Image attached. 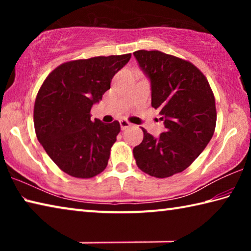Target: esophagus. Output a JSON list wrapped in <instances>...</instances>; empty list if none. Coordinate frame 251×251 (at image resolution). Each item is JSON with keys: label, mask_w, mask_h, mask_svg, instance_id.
I'll use <instances>...</instances> for the list:
<instances>
[{"label": "esophagus", "mask_w": 251, "mask_h": 251, "mask_svg": "<svg viewBox=\"0 0 251 251\" xmlns=\"http://www.w3.org/2000/svg\"><path fill=\"white\" fill-rule=\"evenodd\" d=\"M120 124H121V127H122L123 130L126 129V128H128V127L131 126L130 123H129L128 121H126V120H122V121L120 122Z\"/></svg>", "instance_id": "esophagus-1"}]
</instances>
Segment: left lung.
<instances>
[{"instance_id":"1","label":"left lung","mask_w":251,"mask_h":251,"mask_svg":"<svg viewBox=\"0 0 251 251\" xmlns=\"http://www.w3.org/2000/svg\"><path fill=\"white\" fill-rule=\"evenodd\" d=\"M134 56L151 78V106L166 130L154 138L143 129L133 152L138 168L156 178L184 172L214 135L217 112L209 83L193 63L160 50H136Z\"/></svg>"}]
</instances>
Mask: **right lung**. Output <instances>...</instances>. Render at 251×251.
<instances>
[{"label": "right lung", "mask_w": 251, "mask_h": 251, "mask_svg": "<svg viewBox=\"0 0 251 251\" xmlns=\"http://www.w3.org/2000/svg\"><path fill=\"white\" fill-rule=\"evenodd\" d=\"M130 56L129 53L63 63L40 87L34 104L36 137L67 175L87 179L107 166L121 125L117 121H91V108Z\"/></svg>", "instance_id": "add662e5"}]
</instances>
